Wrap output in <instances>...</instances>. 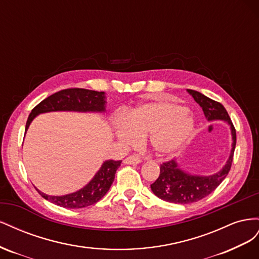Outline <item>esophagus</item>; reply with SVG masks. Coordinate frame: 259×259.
Here are the masks:
<instances>
[{
  "instance_id": "34e87169",
  "label": "esophagus",
  "mask_w": 259,
  "mask_h": 259,
  "mask_svg": "<svg viewBox=\"0 0 259 259\" xmlns=\"http://www.w3.org/2000/svg\"><path fill=\"white\" fill-rule=\"evenodd\" d=\"M140 162H142V159H140L138 155H135V154L127 156V158L124 160L125 164H138Z\"/></svg>"
}]
</instances>
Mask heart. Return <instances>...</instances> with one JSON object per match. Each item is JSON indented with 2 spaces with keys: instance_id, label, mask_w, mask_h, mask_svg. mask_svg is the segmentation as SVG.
I'll return each instance as SVG.
<instances>
[{
  "instance_id": "obj_1",
  "label": "heart",
  "mask_w": 259,
  "mask_h": 259,
  "mask_svg": "<svg viewBox=\"0 0 259 259\" xmlns=\"http://www.w3.org/2000/svg\"><path fill=\"white\" fill-rule=\"evenodd\" d=\"M194 128V119L187 108L167 100H155L137 106L114 122L115 135L128 146L139 144L149 136L153 151L173 154L187 142Z\"/></svg>"
}]
</instances>
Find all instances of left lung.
I'll return each mask as SVG.
<instances>
[{
    "instance_id": "obj_1",
    "label": "left lung",
    "mask_w": 259,
    "mask_h": 259,
    "mask_svg": "<svg viewBox=\"0 0 259 259\" xmlns=\"http://www.w3.org/2000/svg\"><path fill=\"white\" fill-rule=\"evenodd\" d=\"M187 91L201 106L208 121L223 120L230 125L232 149L225 166L218 173L210 176L188 174L182 169V167L179 166V163L175 160L161 164L160 175L151 185V190L158 198L166 202L176 203V204H189V203L198 202L213 192L229 173L233 160L234 148H236L237 144L236 128H234L225 107L218 101L210 99L197 91Z\"/></svg>"
}]
</instances>
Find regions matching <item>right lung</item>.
<instances>
[{
	"label": "right lung",
	"instance_id": "1",
	"mask_svg": "<svg viewBox=\"0 0 259 259\" xmlns=\"http://www.w3.org/2000/svg\"><path fill=\"white\" fill-rule=\"evenodd\" d=\"M105 92H96L85 89H67L59 91L42 100L40 104L32 109L26 123V132L30 123L40 113L51 111L105 112ZM121 162L122 161L113 160L104 162L91 182L76 192L56 197V195H48L40 190H36L44 199L66 208H82L93 205L110 189L116 169L120 167Z\"/></svg>",
	"mask_w": 259,
	"mask_h": 259
}]
</instances>
